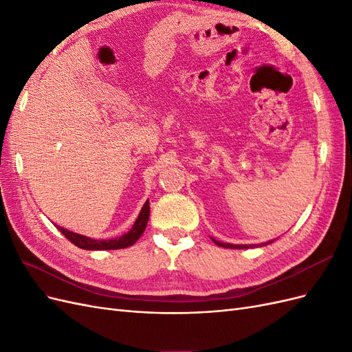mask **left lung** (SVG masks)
<instances>
[{"instance_id": "obj_1", "label": "left lung", "mask_w": 352, "mask_h": 352, "mask_svg": "<svg viewBox=\"0 0 352 352\" xmlns=\"http://www.w3.org/2000/svg\"><path fill=\"white\" fill-rule=\"evenodd\" d=\"M214 241V243L216 245H219V247H223V248H232V250H243V248H251V247H254V245H233V243H225V242H219V241H216V239H212ZM273 241H269V242H264V243H260L258 247H264V245H269V243H272Z\"/></svg>"}]
</instances>
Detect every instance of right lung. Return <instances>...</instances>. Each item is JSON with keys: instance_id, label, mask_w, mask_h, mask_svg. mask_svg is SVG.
I'll use <instances>...</instances> for the list:
<instances>
[{"instance_id": "add662e5", "label": "right lung", "mask_w": 352, "mask_h": 352, "mask_svg": "<svg viewBox=\"0 0 352 352\" xmlns=\"http://www.w3.org/2000/svg\"><path fill=\"white\" fill-rule=\"evenodd\" d=\"M148 219H150V201L146 199V202L144 204L140 216H138L136 221L133 223L132 229L124 233V235L119 236V238H114V239H92L88 236H83L79 235V233H74L70 232L65 228H60L57 226V229L65 235L72 243L76 245V247L82 248V250H122V248H127L133 245L138 239L141 238V235L144 233L145 228H146V223Z\"/></svg>"}]
</instances>
